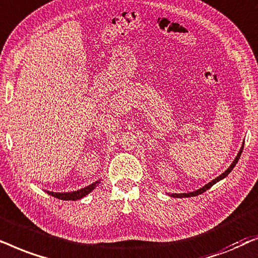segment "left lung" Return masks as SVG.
<instances>
[{"label": "left lung", "instance_id": "8db88e82", "mask_svg": "<svg viewBox=\"0 0 258 258\" xmlns=\"http://www.w3.org/2000/svg\"><path fill=\"white\" fill-rule=\"evenodd\" d=\"M242 151H243V146H242V149L239 150V152H238V154H237V157L235 158V160L232 161V164L230 165V167L228 170L225 171L224 173H222L221 176L219 177H217L216 178V179H214L212 181H210V183L209 184H207L205 185V186H203L202 188H199V190H197V191H194V192H190V194H172L171 196H172V197H179V198H183V197H194V196H198V195H201V194H203V192H205L207 190H209V188H210L212 185H215L216 183H217V181H219L221 179H223V178H225L226 176H228V174L231 172V170L233 169V167H235V165L237 164V161H238V159H239V157H241V154H242Z\"/></svg>", "mask_w": 258, "mask_h": 258}]
</instances>
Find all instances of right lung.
<instances>
[{"label": "right lung", "mask_w": 258, "mask_h": 258, "mask_svg": "<svg viewBox=\"0 0 258 258\" xmlns=\"http://www.w3.org/2000/svg\"><path fill=\"white\" fill-rule=\"evenodd\" d=\"M98 184H99V181H95V183L88 185V186L81 188V190L73 191V192H61V194H59V192H49V191H47V192L50 196H53V197L62 199V201H77V199L85 197V196L88 195L92 190H94V187L97 186Z\"/></svg>", "instance_id": "right-lung-1"}]
</instances>
